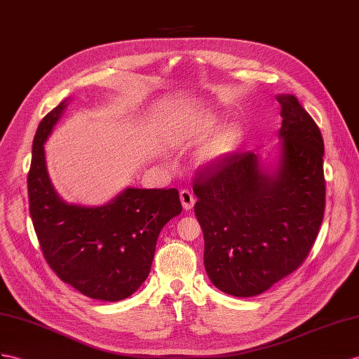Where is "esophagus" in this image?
Returning <instances> with one entry per match:
<instances>
[{"instance_id":"obj_1","label":"esophagus","mask_w":359,"mask_h":359,"mask_svg":"<svg viewBox=\"0 0 359 359\" xmlns=\"http://www.w3.org/2000/svg\"><path fill=\"white\" fill-rule=\"evenodd\" d=\"M180 201H182L183 209L191 210L192 208H194L196 197H194V194H192L189 189H182L180 191Z\"/></svg>"}]
</instances>
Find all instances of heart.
<instances>
[{
    "label": "heart",
    "mask_w": 359,
    "mask_h": 359,
    "mask_svg": "<svg viewBox=\"0 0 359 359\" xmlns=\"http://www.w3.org/2000/svg\"><path fill=\"white\" fill-rule=\"evenodd\" d=\"M217 123L212 118L194 119L185 126H176L172 130L171 141L176 147L185 149V147L196 145L214 132ZM241 130L238 126H227L222 132H218L212 140L208 142L205 150L200 154V163L206 167H214L224 161L229 154L233 153L240 144Z\"/></svg>",
    "instance_id": "obj_1"
}]
</instances>
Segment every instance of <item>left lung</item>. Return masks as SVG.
I'll list each match as a JSON object with an SVG mask.
<instances>
[{
    "label": "left lung",
    "instance_id": "left-lung-1",
    "mask_svg": "<svg viewBox=\"0 0 359 359\" xmlns=\"http://www.w3.org/2000/svg\"><path fill=\"white\" fill-rule=\"evenodd\" d=\"M282 153L264 172L253 151L229 154L194 179L205 269L218 290L252 297L305 262L325 215V144L294 95H279Z\"/></svg>",
    "mask_w": 359,
    "mask_h": 359
}]
</instances>
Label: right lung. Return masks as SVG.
<instances>
[{
    "label": "right lung",
    "mask_w": 359,
    "mask_h": 359,
    "mask_svg": "<svg viewBox=\"0 0 359 359\" xmlns=\"http://www.w3.org/2000/svg\"><path fill=\"white\" fill-rule=\"evenodd\" d=\"M67 100L42 118L33 140L29 171L30 215L43 258L59 278L97 300H123L150 273L156 241L182 212L176 188H127L100 208L68 205L54 191L43 144Z\"/></svg>",
    "instance_id": "add662e5"
}]
</instances>
